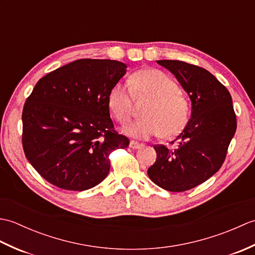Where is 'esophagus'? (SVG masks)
I'll use <instances>...</instances> for the list:
<instances>
[{"label": "esophagus", "instance_id": "obj_1", "mask_svg": "<svg viewBox=\"0 0 255 255\" xmlns=\"http://www.w3.org/2000/svg\"><path fill=\"white\" fill-rule=\"evenodd\" d=\"M142 145H143L142 143H139L137 141H133V140H132V141H130V143H129V147H130L131 149H134V150L141 148Z\"/></svg>", "mask_w": 255, "mask_h": 255}]
</instances>
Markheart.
<instances>
[{
	"instance_id": "b5f03b06",
	"label": "heart",
	"mask_w": 255,
	"mask_h": 255,
	"mask_svg": "<svg viewBox=\"0 0 255 255\" xmlns=\"http://www.w3.org/2000/svg\"><path fill=\"white\" fill-rule=\"evenodd\" d=\"M130 82H117L108 94V106L119 123L126 124L131 119L134 96L152 101L144 110L145 117L128 125L125 132L137 139H148L162 132L172 137L186 127L191 106L174 80L159 70L145 69L134 73Z\"/></svg>"
}]
</instances>
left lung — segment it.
Returning a JSON list of instances; mask_svg holds the SVG:
<instances>
[{
	"label": "left lung",
	"instance_id": "1",
	"mask_svg": "<svg viewBox=\"0 0 255 255\" xmlns=\"http://www.w3.org/2000/svg\"><path fill=\"white\" fill-rule=\"evenodd\" d=\"M175 75L192 101V115L175 149L155 144L150 180L170 192H185L207 181L226 159L237 129L229 91L204 68L178 60H159ZM173 141V142H174Z\"/></svg>",
	"mask_w": 255,
	"mask_h": 255
}]
</instances>
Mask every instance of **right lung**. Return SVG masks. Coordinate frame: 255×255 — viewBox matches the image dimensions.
<instances>
[{"label":"right lung","mask_w":255,"mask_h":255,"mask_svg":"<svg viewBox=\"0 0 255 255\" xmlns=\"http://www.w3.org/2000/svg\"><path fill=\"white\" fill-rule=\"evenodd\" d=\"M123 62L80 59L41 78L21 114V142L34 169L59 188L85 191L110 172V153L125 149L110 116L108 94L126 73Z\"/></svg>","instance_id":"add662e5"}]
</instances>
